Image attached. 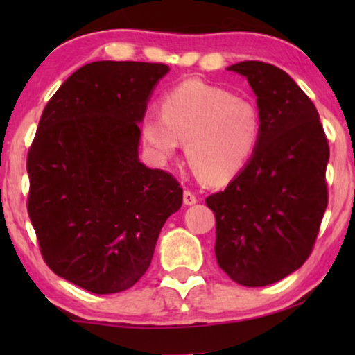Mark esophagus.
<instances>
[{
    "instance_id": "obj_1",
    "label": "esophagus",
    "mask_w": 355,
    "mask_h": 355,
    "mask_svg": "<svg viewBox=\"0 0 355 355\" xmlns=\"http://www.w3.org/2000/svg\"><path fill=\"white\" fill-rule=\"evenodd\" d=\"M182 200H184V205H193V203L198 202L197 196L191 191H184L182 193Z\"/></svg>"
}]
</instances>
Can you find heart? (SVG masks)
I'll return each instance as SVG.
<instances>
[{
    "label": "heart",
    "mask_w": 355,
    "mask_h": 355,
    "mask_svg": "<svg viewBox=\"0 0 355 355\" xmlns=\"http://www.w3.org/2000/svg\"><path fill=\"white\" fill-rule=\"evenodd\" d=\"M145 147L166 162L186 142V158L207 184L236 178L254 157L261 118L255 101L202 80H186L162 98V114L142 119Z\"/></svg>",
    "instance_id": "1"
}]
</instances>
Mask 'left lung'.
Listing matches in <instances>:
<instances>
[{
	"label": "left lung",
	"instance_id": "left-lung-1",
	"mask_svg": "<svg viewBox=\"0 0 355 355\" xmlns=\"http://www.w3.org/2000/svg\"><path fill=\"white\" fill-rule=\"evenodd\" d=\"M261 129L254 157L223 192L205 198L216 218L215 255L232 281L273 284L312 254L328 205L329 147L312 100L279 67L242 61Z\"/></svg>",
	"mask_w": 355,
	"mask_h": 355
}]
</instances>
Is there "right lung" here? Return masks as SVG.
<instances>
[{"label": "right lung", "instance_id": "obj_1", "mask_svg": "<svg viewBox=\"0 0 355 355\" xmlns=\"http://www.w3.org/2000/svg\"><path fill=\"white\" fill-rule=\"evenodd\" d=\"M169 67L95 61L62 84L28 148L27 211L53 273L94 294L125 291L182 205L171 174L139 162L147 101Z\"/></svg>", "mask_w": 355, "mask_h": 355}]
</instances>
